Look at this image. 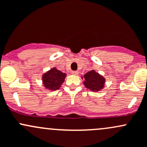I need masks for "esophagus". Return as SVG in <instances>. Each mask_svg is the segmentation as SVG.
<instances>
[{"label":"esophagus","mask_w":147,"mask_h":147,"mask_svg":"<svg viewBox=\"0 0 147 147\" xmlns=\"http://www.w3.org/2000/svg\"><path fill=\"white\" fill-rule=\"evenodd\" d=\"M78 74V72L77 71H71V74H73V75H77Z\"/></svg>","instance_id":"34e87169"}]
</instances>
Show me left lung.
<instances>
[{
	"label": "left lung",
	"instance_id": "left-lung-1",
	"mask_svg": "<svg viewBox=\"0 0 147 147\" xmlns=\"http://www.w3.org/2000/svg\"><path fill=\"white\" fill-rule=\"evenodd\" d=\"M84 77L85 87L92 91H100L105 86V78L94 70L87 72Z\"/></svg>",
	"mask_w": 147,
	"mask_h": 147
}]
</instances>
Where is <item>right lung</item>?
<instances>
[{"label":"right lung","mask_w":147,"mask_h":147,"mask_svg":"<svg viewBox=\"0 0 147 147\" xmlns=\"http://www.w3.org/2000/svg\"><path fill=\"white\" fill-rule=\"evenodd\" d=\"M66 76V74L54 67L42 75V83L45 88L56 90L61 87Z\"/></svg>","instance_id":"obj_1"}]
</instances>
